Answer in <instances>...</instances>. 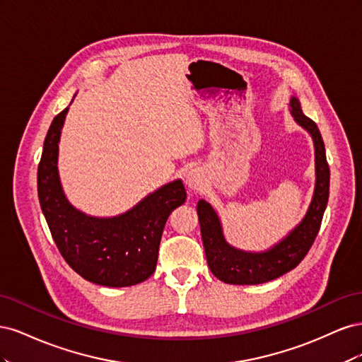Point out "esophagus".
<instances>
[{"mask_svg": "<svg viewBox=\"0 0 362 362\" xmlns=\"http://www.w3.org/2000/svg\"><path fill=\"white\" fill-rule=\"evenodd\" d=\"M185 182H187L189 187L194 192H199L204 189L205 185V175L201 169L194 168L187 173V178H185Z\"/></svg>", "mask_w": 362, "mask_h": 362, "instance_id": "34e87169", "label": "esophagus"}]
</instances>
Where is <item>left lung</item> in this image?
<instances>
[{
    "instance_id": "obj_1",
    "label": "left lung",
    "mask_w": 362,
    "mask_h": 362,
    "mask_svg": "<svg viewBox=\"0 0 362 362\" xmlns=\"http://www.w3.org/2000/svg\"><path fill=\"white\" fill-rule=\"evenodd\" d=\"M290 107L296 122L310 131L315 146V190L303 221L275 247L261 254H250V252L237 250L225 242L221 222L210 204L199 201L196 206L208 267L216 278L226 284L255 286L282 276L305 258L319 234L327 198H329V164L326 160L322 134L314 120L302 113L298 98H291Z\"/></svg>"
}]
</instances>
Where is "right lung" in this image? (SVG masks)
I'll list each match as a JSON object with an SVG mask.
<instances>
[{
	"instance_id": "1",
	"label": "right lung",
	"mask_w": 362,
	"mask_h": 362,
	"mask_svg": "<svg viewBox=\"0 0 362 362\" xmlns=\"http://www.w3.org/2000/svg\"><path fill=\"white\" fill-rule=\"evenodd\" d=\"M64 108L48 129L37 168V193L54 243L64 261L98 286L129 287L148 279L157 267L158 247L169 214L184 204L182 182L173 181L149 194L133 210L112 218L80 213L62 190L57 154Z\"/></svg>"
}]
</instances>
